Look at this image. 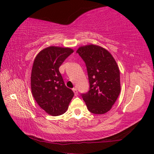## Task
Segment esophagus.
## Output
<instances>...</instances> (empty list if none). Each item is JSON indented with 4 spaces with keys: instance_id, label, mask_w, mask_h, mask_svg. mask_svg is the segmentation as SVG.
<instances>
[{
    "instance_id": "esophagus-1",
    "label": "esophagus",
    "mask_w": 154,
    "mask_h": 154,
    "mask_svg": "<svg viewBox=\"0 0 154 154\" xmlns=\"http://www.w3.org/2000/svg\"><path fill=\"white\" fill-rule=\"evenodd\" d=\"M72 91H73V92H74V94H75V96H77V95H78V91H77V88H74L73 89H72Z\"/></svg>"
}]
</instances>
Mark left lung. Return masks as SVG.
I'll return each instance as SVG.
<instances>
[{
    "mask_svg": "<svg viewBox=\"0 0 154 154\" xmlns=\"http://www.w3.org/2000/svg\"><path fill=\"white\" fill-rule=\"evenodd\" d=\"M77 53L85 62L90 89L82 94L88 109L94 114H104L111 109L120 93L119 70L111 54L100 46L81 47Z\"/></svg>",
    "mask_w": 154,
    "mask_h": 154,
    "instance_id": "left-lung-1",
    "label": "left lung"
}]
</instances>
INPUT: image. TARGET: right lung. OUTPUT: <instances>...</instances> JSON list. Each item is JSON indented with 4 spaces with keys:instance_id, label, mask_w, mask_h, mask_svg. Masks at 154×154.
Here are the masks:
<instances>
[{
    "instance_id": "right-lung-1",
    "label": "right lung",
    "mask_w": 154,
    "mask_h": 154,
    "mask_svg": "<svg viewBox=\"0 0 154 154\" xmlns=\"http://www.w3.org/2000/svg\"><path fill=\"white\" fill-rule=\"evenodd\" d=\"M72 52L69 48L50 46L41 51L34 60L30 78L33 97L51 116L64 113L74 96L59 71V67Z\"/></svg>"
}]
</instances>
